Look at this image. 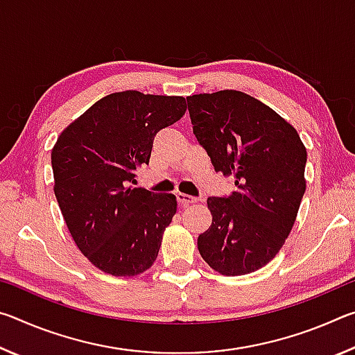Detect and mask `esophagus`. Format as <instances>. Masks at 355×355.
I'll use <instances>...</instances> for the list:
<instances>
[{
	"label": "esophagus",
	"instance_id": "obj_1",
	"mask_svg": "<svg viewBox=\"0 0 355 355\" xmlns=\"http://www.w3.org/2000/svg\"><path fill=\"white\" fill-rule=\"evenodd\" d=\"M177 200L182 203V205H191V203H196L197 197H192V196H188V194H183V192H178L177 194Z\"/></svg>",
	"mask_w": 355,
	"mask_h": 355
}]
</instances>
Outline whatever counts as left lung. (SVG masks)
<instances>
[{"mask_svg":"<svg viewBox=\"0 0 355 355\" xmlns=\"http://www.w3.org/2000/svg\"><path fill=\"white\" fill-rule=\"evenodd\" d=\"M188 110L214 171L236 186L228 197H208L213 220L197 248L222 275L255 272L279 254L296 222L307 150L291 123L244 92L192 95Z\"/></svg>","mask_w":355,"mask_h":355,"instance_id":"8db88e82","label":"left lung"}]
</instances>
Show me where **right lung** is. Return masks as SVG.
Wrapping results in <instances>:
<instances>
[{"label":"right lung","mask_w":355,"mask_h":355,"mask_svg":"<svg viewBox=\"0 0 355 355\" xmlns=\"http://www.w3.org/2000/svg\"><path fill=\"white\" fill-rule=\"evenodd\" d=\"M186 112L184 97L110 94L73 120L51 150L55 196L81 254L117 277L146 272L158 257L177 197L133 188L153 139Z\"/></svg>","instance_id":"1"}]
</instances>
